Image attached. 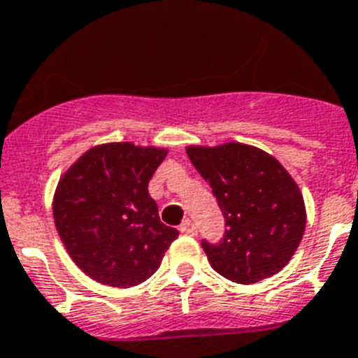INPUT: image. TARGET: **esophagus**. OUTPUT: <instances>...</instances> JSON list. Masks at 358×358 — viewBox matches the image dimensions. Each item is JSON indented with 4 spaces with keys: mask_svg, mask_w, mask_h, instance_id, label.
Returning a JSON list of instances; mask_svg holds the SVG:
<instances>
[{
    "mask_svg": "<svg viewBox=\"0 0 358 358\" xmlns=\"http://www.w3.org/2000/svg\"><path fill=\"white\" fill-rule=\"evenodd\" d=\"M180 231H182L184 235L194 236L196 235V225H194L191 220H184L182 222V225H180Z\"/></svg>",
    "mask_w": 358,
    "mask_h": 358,
    "instance_id": "obj_1",
    "label": "esophagus"
}]
</instances>
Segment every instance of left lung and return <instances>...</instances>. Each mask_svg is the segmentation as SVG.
<instances>
[{"label": "left lung", "instance_id": "left-lung-1", "mask_svg": "<svg viewBox=\"0 0 358 358\" xmlns=\"http://www.w3.org/2000/svg\"><path fill=\"white\" fill-rule=\"evenodd\" d=\"M185 151L225 218L220 244L202 242L213 269L236 284L276 275L306 231L304 198L293 176L275 156L248 143L187 145Z\"/></svg>", "mask_w": 358, "mask_h": 358}]
</instances>
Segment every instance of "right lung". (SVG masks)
<instances>
[{"label": "right lung", "instance_id": "right-lung-1", "mask_svg": "<svg viewBox=\"0 0 358 358\" xmlns=\"http://www.w3.org/2000/svg\"><path fill=\"white\" fill-rule=\"evenodd\" d=\"M167 149L110 142L91 147L54 191L52 215L67 253L92 280L133 287L160 267L178 231L160 222L149 180Z\"/></svg>", "mask_w": 358, "mask_h": 358}]
</instances>
